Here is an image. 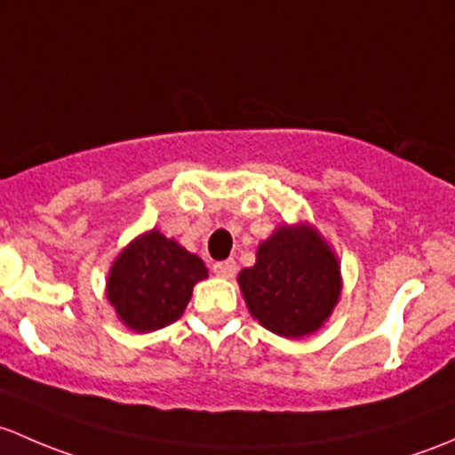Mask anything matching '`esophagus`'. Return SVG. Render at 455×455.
<instances>
[{
	"instance_id": "1",
	"label": "esophagus",
	"mask_w": 455,
	"mask_h": 455,
	"mask_svg": "<svg viewBox=\"0 0 455 455\" xmlns=\"http://www.w3.org/2000/svg\"><path fill=\"white\" fill-rule=\"evenodd\" d=\"M212 269H214V274L221 275V278H234V274H236V262L234 260L214 262Z\"/></svg>"
}]
</instances>
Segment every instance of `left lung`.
<instances>
[{"label":"left lung","mask_w":455,"mask_h":455,"mask_svg":"<svg viewBox=\"0 0 455 455\" xmlns=\"http://www.w3.org/2000/svg\"><path fill=\"white\" fill-rule=\"evenodd\" d=\"M251 317L267 331L298 339L329 320L341 293L339 262L311 226H280L238 274Z\"/></svg>","instance_id":"8db88e82"}]
</instances>
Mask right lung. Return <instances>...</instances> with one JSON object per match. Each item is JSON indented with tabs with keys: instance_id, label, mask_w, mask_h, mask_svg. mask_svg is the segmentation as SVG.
<instances>
[{
	"instance_id": "1",
	"label": "right lung",
	"mask_w": 455,
	"mask_h": 455,
	"mask_svg": "<svg viewBox=\"0 0 455 455\" xmlns=\"http://www.w3.org/2000/svg\"><path fill=\"white\" fill-rule=\"evenodd\" d=\"M208 278L199 256L157 229L120 251L107 278V299L131 331L151 332L180 320L193 287Z\"/></svg>"
}]
</instances>
